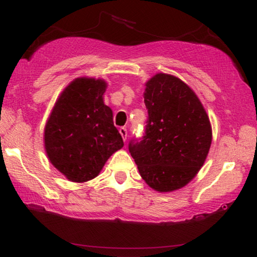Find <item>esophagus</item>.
<instances>
[{"mask_svg":"<svg viewBox=\"0 0 257 257\" xmlns=\"http://www.w3.org/2000/svg\"><path fill=\"white\" fill-rule=\"evenodd\" d=\"M119 132H120L122 139H124V142H125L126 138H127V130H126V127H120L119 128Z\"/></svg>","mask_w":257,"mask_h":257,"instance_id":"obj_1","label":"esophagus"}]
</instances>
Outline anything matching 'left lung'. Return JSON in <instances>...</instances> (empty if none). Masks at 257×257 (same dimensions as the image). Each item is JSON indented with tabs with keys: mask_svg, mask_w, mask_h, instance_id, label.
I'll return each mask as SVG.
<instances>
[{
	"mask_svg": "<svg viewBox=\"0 0 257 257\" xmlns=\"http://www.w3.org/2000/svg\"><path fill=\"white\" fill-rule=\"evenodd\" d=\"M145 133L128 151L146 184L158 192L184 187L205 163L210 122L199 98L177 77L158 73L146 83Z\"/></svg>",
	"mask_w": 257,
	"mask_h": 257,
	"instance_id": "8db88e82",
	"label": "left lung"
}]
</instances>
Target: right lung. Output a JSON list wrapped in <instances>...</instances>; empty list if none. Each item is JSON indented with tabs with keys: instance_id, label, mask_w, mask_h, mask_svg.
Segmentation results:
<instances>
[{
	"instance_id": "1",
	"label": "right lung",
	"mask_w": 257,
	"mask_h": 257,
	"mask_svg": "<svg viewBox=\"0 0 257 257\" xmlns=\"http://www.w3.org/2000/svg\"><path fill=\"white\" fill-rule=\"evenodd\" d=\"M106 83L77 78L63 91L45 125L44 143L51 164L69 180L97 177L106 160L124 146L103 101Z\"/></svg>"
}]
</instances>
